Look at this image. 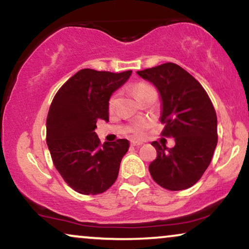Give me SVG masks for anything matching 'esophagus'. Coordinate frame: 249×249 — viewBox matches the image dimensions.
Instances as JSON below:
<instances>
[{
	"instance_id": "1",
	"label": "esophagus",
	"mask_w": 249,
	"mask_h": 249,
	"mask_svg": "<svg viewBox=\"0 0 249 249\" xmlns=\"http://www.w3.org/2000/svg\"><path fill=\"white\" fill-rule=\"evenodd\" d=\"M131 144L134 145V147H139V145H142V142H141V141L132 140V141H131Z\"/></svg>"
}]
</instances>
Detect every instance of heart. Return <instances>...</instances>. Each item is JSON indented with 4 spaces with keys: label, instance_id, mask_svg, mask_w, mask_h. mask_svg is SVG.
<instances>
[{
    "label": "heart",
    "instance_id": "b5f03b06",
    "mask_svg": "<svg viewBox=\"0 0 249 249\" xmlns=\"http://www.w3.org/2000/svg\"><path fill=\"white\" fill-rule=\"evenodd\" d=\"M151 91H155V89L148 84H139L137 88H135V93H137L139 99ZM115 102H116V95H114V97L110 99V101H109V107H110V109L114 108ZM145 127H147V124H145V123H138V124H135L131 127L130 132L133 135H135V137H141V135L143 134V131Z\"/></svg>",
    "mask_w": 249,
    "mask_h": 249
}]
</instances>
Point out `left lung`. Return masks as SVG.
Returning a JSON list of instances; mask_svg holds the SVG:
<instances>
[{"mask_svg":"<svg viewBox=\"0 0 249 249\" xmlns=\"http://www.w3.org/2000/svg\"><path fill=\"white\" fill-rule=\"evenodd\" d=\"M157 89L161 100V134L175 140L173 148L152 145L157 158L149 165L156 183L167 190H184L207 170L217 144L216 112L200 83L173 62L137 71Z\"/></svg>","mask_w":249,"mask_h":249,"instance_id":"left-lung-1","label":"left lung"}]
</instances>
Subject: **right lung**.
Listing matches in <instances>:
<instances>
[{
  "label": "right lung",
  "instance_id": "obj_1",
  "mask_svg": "<svg viewBox=\"0 0 249 249\" xmlns=\"http://www.w3.org/2000/svg\"><path fill=\"white\" fill-rule=\"evenodd\" d=\"M131 74L82 69L61 86L50 106L46 143L53 164L79 194H102L118 177L130 143L119 139L101 145L94 128L98 119L109 121V99Z\"/></svg>",
  "mask_w": 249,
  "mask_h": 249
}]
</instances>
